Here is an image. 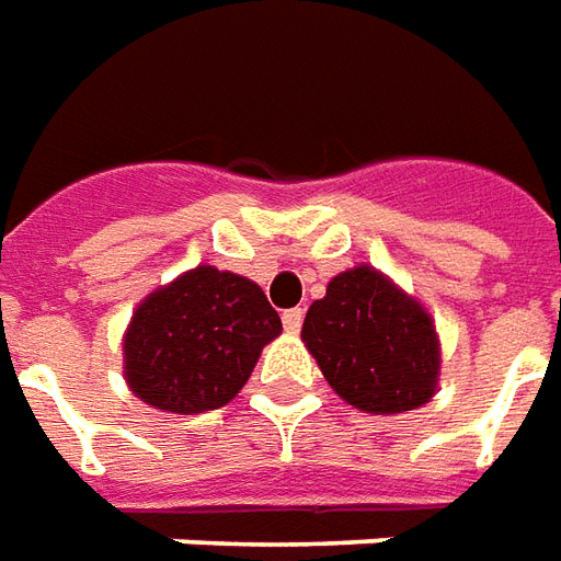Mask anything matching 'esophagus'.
Here are the masks:
<instances>
[{
	"mask_svg": "<svg viewBox=\"0 0 561 561\" xmlns=\"http://www.w3.org/2000/svg\"><path fill=\"white\" fill-rule=\"evenodd\" d=\"M301 320H305V311H301V308H289V311H284V329H287L289 335L299 332Z\"/></svg>",
	"mask_w": 561,
	"mask_h": 561,
	"instance_id": "34e87169",
	"label": "esophagus"
}]
</instances>
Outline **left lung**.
I'll use <instances>...</instances> for the list:
<instances>
[{
    "instance_id": "left-lung-1",
    "label": "left lung",
    "mask_w": 561,
    "mask_h": 561,
    "mask_svg": "<svg viewBox=\"0 0 561 561\" xmlns=\"http://www.w3.org/2000/svg\"><path fill=\"white\" fill-rule=\"evenodd\" d=\"M301 341L341 399L365 414H401L438 389L440 344L428 311L387 274H335L308 308Z\"/></svg>"
}]
</instances>
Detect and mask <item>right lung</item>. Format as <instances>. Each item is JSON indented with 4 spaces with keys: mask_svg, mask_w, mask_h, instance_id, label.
<instances>
[{
    "mask_svg": "<svg viewBox=\"0 0 561 561\" xmlns=\"http://www.w3.org/2000/svg\"><path fill=\"white\" fill-rule=\"evenodd\" d=\"M280 329L253 280L198 265L135 308L123 335V375L160 411L205 414L236 399Z\"/></svg>",
    "mask_w": 561,
    "mask_h": 561,
    "instance_id": "add662e5",
    "label": "right lung"
}]
</instances>
